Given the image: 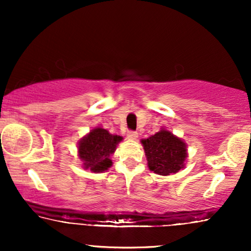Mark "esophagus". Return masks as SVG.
<instances>
[{
	"mask_svg": "<svg viewBox=\"0 0 251 251\" xmlns=\"http://www.w3.org/2000/svg\"><path fill=\"white\" fill-rule=\"evenodd\" d=\"M126 135H127L128 139H132V140H135L138 138V133L135 131H128Z\"/></svg>",
	"mask_w": 251,
	"mask_h": 251,
	"instance_id": "esophagus-1",
	"label": "esophagus"
}]
</instances>
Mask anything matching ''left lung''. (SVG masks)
I'll return each instance as SVG.
<instances>
[{
	"label": "left lung",
	"instance_id": "1",
	"mask_svg": "<svg viewBox=\"0 0 251 251\" xmlns=\"http://www.w3.org/2000/svg\"><path fill=\"white\" fill-rule=\"evenodd\" d=\"M149 168L154 174L169 176L176 174L184 166L186 146L183 140L175 137L171 132H157L154 135L142 140Z\"/></svg>",
	"mask_w": 251,
	"mask_h": 251
}]
</instances>
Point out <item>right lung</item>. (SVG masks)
I'll return each mask as SVG.
<instances>
[{"instance_id":"add662e5","label":"right lung","mask_w":251,"mask_h":251,"mask_svg":"<svg viewBox=\"0 0 251 251\" xmlns=\"http://www.w3.org/2000/svg\"><path fill=\"white\" fill-rule=\"evenodd\" d=\"M120 135L111 134L101 127L92 129L79 143V155L85 169L93 172L106 171L112 165L109 155L116 151Z\"/></svg>"}]
</instances>
